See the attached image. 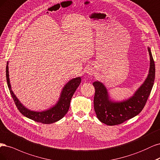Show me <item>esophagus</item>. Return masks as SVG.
Masks as SVG:
<instances>
[{"mask_svg": "<svg viewBox=\"0 0 160 160\" xmlns=\"http://www.w3.org/2000/svg\"><path fill=\"white\" fill-rule=\"evenodd\" d=\"M95 72V70H94V68H90L88 69V74L89 75H93Z\"/></svg>", "mask_w": 160, "mask_h": 160, "instance_id": "esophagus-1", "label": "esophagus"}]
</instances>
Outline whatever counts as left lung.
I'll use <instances>...</instances> for the list:
<instances>
[{
	"label": "left lung",
	"mask_w": 160,
	"mask_h": 160,
	"mask_svg": "<svg viewBox=\"0 0 160 160\" xmlns=\"http://www.w3.org/2000/svg\"><path fill=\"white\" fill-rule=\"evenodd\" d=\"M150 56V68L148 78L142 86L129 100L115 103L109 100L106 88L99 82H95L94 99V110L98 118L102 123L108 126H115L122 123L137 116L145 106L148 97L151 93L155 80V63L148 48Z\"/></svg>",
	"instance_id": "left-lung-1"
}]
</instances>
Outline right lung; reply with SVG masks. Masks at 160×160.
I'll return each instance as SVG.
<instances>
[{
  "label": "right lung",
  "instance_id": "add662e5",
  "mask_svg": "<svg viewBox=\"0 0 160 160\" xmlns=\"http://www.w3.org/2000/svg\"><path fill=\"white\" fill-rule=\"evenodd\" d=\"M6 76L10 93H11L14 102V104L17 107L19 112L24 116L29 118V119H31L37 122L45 123V124H48V123H52L57 122L62 119L66 114V113L68 112L69 109L72 97L76 90L78 88V87L81 83L80 77L71 80L66 84L63 88L60 100L57 103V104L48 110L42 112H37L30 111L23 106L20 104V102L18 101L17 97L14 94L13 92L11 90V87L9 80L8 62L6 67Z\"/></svg>",
  "mask_w": 160,
  "mask_h": 160
}]
</instances>
